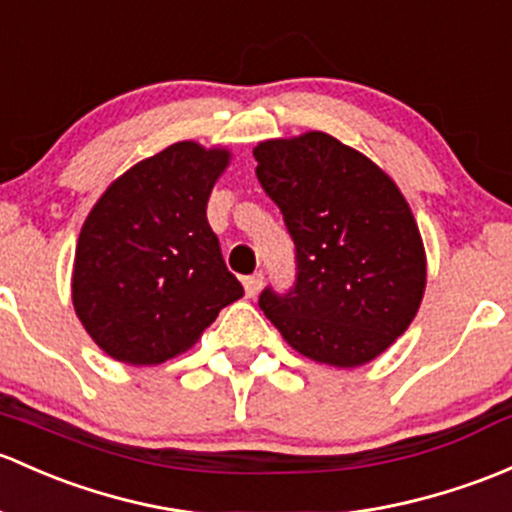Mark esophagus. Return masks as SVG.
I'll return each instance as SVG.
<instances>
[{"label":"esophagus","mask_w":512,"mask_h":512,"mask_svg":"<svg viewBox=\"0 0 512 512\" xmlns=\"http://www.w3.org/2000/svg\"><path fill=\"white\" fill-rule=\"evenodd\" d=\"M262 282H265V277H262V272H257V274H250V277H245L242 279V284H245V294L250 299H255L257 294H260V289H262Z\"/></svg>","instance_id":"esophagus-1"}]
</instances>
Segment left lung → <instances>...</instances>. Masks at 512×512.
I'll return each mask as SVG.
<instances>
[{
	"instance_id": "1",
	"label": "left lung",
	"mask_w": 512,
	"mask_h": 512,
	"mask_svg": "<svg viewBox=\"0 0 512 512\" xmlns=\"http://www.w3.org/2000/svg\"><path fill=\"white\" fill-rule=\"evenodd\" d=\"M257 179L297 247V282L267 287L260 309L316 363L358 368L407 331L427 287L410 203L365 154L326 132L252 149Z\"/></svg>"
}]
</instances>
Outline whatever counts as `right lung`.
<instances>
[{
  "label": "right lung",
  "mask_w": 512,
  "mask_h": 512,
  "mask_svg": "<svg viewBox=\"0 0 512 512\" xmlns=\"http://www.w3.org/2000/svg\"><path fill=\"white\" fill-rule=\"evenodd\" d=\"M228 149L176 142L112 181L80 230L73 306L110 358L159 365L242 297L208 225Z\"/></svg>",
  "instance_id": "1"
}]
</instances>
